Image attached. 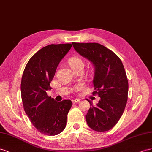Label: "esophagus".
<instances>
[{
    "instance_id": "34e87169",
    "label": "esophagus",
    "mask_w": 152,
    "mask_h": 152,
    "mask_svg": "<svg viewBox=\"0 0 152 152\" xmlns=\"http://www.w3.org/2000/svg\"><path fill=\"white\" fill-rule=\"evenodd\" d=\"M80 101V99H73V100L72 101V103H78Z\"/></svg>"
}]
</instances>
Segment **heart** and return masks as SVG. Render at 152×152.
I'll return each instance as SVG.
<instances>
[{
  "mask_svg": "<svg viewBox=\"0 0 152 152\" xmlns=\"http://www.w3.org/2000/svg\"><path fill=\"white\" fill-rule=\"evenodd\" d=\"M69 64L72 68V69H73L77 67V66H83V62L81 58L76 57H74L69 60Z\"/></svg>",
  "mask_w": 152,
  "mask_h": 152,
  "instance_id": "heart-1",
  "label": "heart"
}]
</instances>
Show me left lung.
<instances>
[{
  "label": "left lung",
  "instance_id": "obj_1",
  "mask_svg": "<svg viewBox=\"0 0 152 152\" xmlns=\"http://www.w3.org/2000/svg\"><path fill=\"white\" fill-rule=\"evenodd\" d=\"M77 53L88 59L94 68L93 85L101 98L96 105L90 101L86 115L88 126L104 132L113 127L122 116L127 101L129 84L121 60L114 52L96 42H72Z\"/></svg>",
  "mask_w": 152,
  "mask_h": 152
}]
</instances>
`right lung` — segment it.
Masks as SVG:
<instances>
[{
    "label": "right lung",
    "mask_w": 152,
    "mask_h": 152,
    "mask_svg": "<svg viewBox=\"0 0 152 152\" xmlns=\"http://www.w3.org/2000/svg\"><path fill=\"white\" fill-rule=\"evenodd\" d=\"M71 44L50 45L42 48L26 65L21 82L24 110L39 131L48 136L61 133L66 126L72 106L70 100L56 101L47 95L59 63L71 48Z\"/></svg>",
    "instance_id": "add662e5"
}]
</instances>
